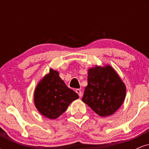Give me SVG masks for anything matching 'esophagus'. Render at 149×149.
Segmentation results:
<instances>
[{"instance_id":"obj_1","label":"esophagus","mask_w":149,"mask_h":149,"mask_svg":"<svg viewBox=\"0 0 149 149\" xmlns=\"http://www.w3.org/2000/svg\"><path fill=\"white\" fill-rule=\"evenodd\" d=\"M76 92L77 94H78V95H79L80 97H81L82 95H83V93H82L81 90H80V89H76Z\"/></svg>"}]
</instances>
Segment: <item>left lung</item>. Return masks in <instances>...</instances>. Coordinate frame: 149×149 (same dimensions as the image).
<instances>
[{
    "label": "left lung",
    "mask_w": 149,
    "mask_h": 149,
    "mask_svg": "<svg viewBox=\"0 0 149 149\" xmlns=\"http://www.w3.org/2000/svg\"><path fill=\"white\" fill-rule=\"evenodd\" d=\"M126 88L111 66H95L88 71V85L82 98L99 116H109L123 103Z\"/></svg>",
    "instance_id": "1"
}]
</instances>
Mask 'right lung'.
I'll use <instances>...</instances> for the list:
<instances>
[{"mask_svg":"<svg viewBox=\"0 0 149 149\" xmlns=\"http://www.w3.org/2000/svg\"><path fill=\"white\" fill-rule=\"evenodd\" d=\"M78 94L68 88L59 76V73L49 69L34 92V103L38 111L49 119H56L66 111Z\"/></svg>","mask_w":149,"mask_h":149,"instance_id":"right-lung-1","label":"right lung"}]
</instances>
